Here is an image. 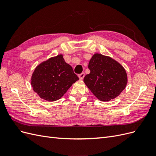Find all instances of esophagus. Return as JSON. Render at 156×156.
<instances>
[{
  "label": "esophagus",
  "instance_id": "1",
  "mask_svg": "<svg viewBox=\"0 0 156 156\" xmlns=\"http://www.w3.org/2000/svg\"><path fill=\"white\" fill-rule=\"evenodd\" d=\"M84 75H85V74H84V73H81V74H79V78L81 79V80H82V79H83V78L84 77Z\"/></svg>",
  "mask_w": 156,
  "mask_h": 156
}]
</instances>
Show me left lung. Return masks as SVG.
<instances>
[{
    "label": "left lung",
    "instance_id": "left-lung-1",
    "mask_svg": "<svg viewBox=\"0 0 156 156\" xmlns=\"http://www.w3.org/2000/svg\"><path fill=\"white\" fill-rule=\"evenodd\" d=\"M90 73L84 82L94 95L101 101H109L117 97L126 88V70L116 61L100 54L93 55L88 64Z\"/></svg>",
    "mask_w": 156,
    "mask_h": 156
}]
</instances>
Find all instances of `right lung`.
<instances>
[{"instance_id": "add662e5", "label": "right lung", "mask_w": 156, "mask_h": 156, "mask_svg": "<svg viewBox=\"0 0 156 156\" xmlns=\"http://www.w3.org/2000/svg\"><path fill=\"white\" fill-rule=\"evenodd\" d=\"M78 80L72 67L59 55L37 66L32 75L31 84L41 98L53 101L62 98Z\"/></svg>"}]
</instances>
